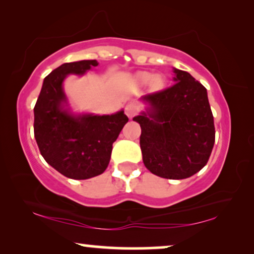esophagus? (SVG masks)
<instances>
[{
    "mask_svg": "<svg viewBox=\"0 0 254 254\" xmlns=\"http://www.w3.org/2000/svg\"><path fill=\"white\" fill-rule=\"evenodd\" d=\"M138 110H140V107H138L136 104L134 103H130V104H127L126 107H125V113H126V116L131 119V118L136 116L138 113Z\"/></svg>",
    "mask_w": 254,
    "mask_h": 254,
    "instance_id": "1",
    "label": "esophagus"
}]
</instances>
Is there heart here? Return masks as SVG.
<instances>
[{
  "instance_id": "heart-1",
  "label": "heart",
  "mask_w": 254,
  "mask_h": 254,
  "mask_svg": "<svg viewBox=\"0 0 254 254\" xmlns=\"http://www.w3.org/2000/svg\"><path fill=\"white\" fill-rule=\"evenodd\" d=\"M135 79H136L137 83H140L142 85L149 84L150 83L151 88L154 89H159L162 86V77L159 75H152L150 72L147 71H141L137 72L136 76H135Z\"/></svg>"
}]
</instances>
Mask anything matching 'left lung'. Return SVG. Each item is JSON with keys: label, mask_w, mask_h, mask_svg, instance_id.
Returning <instances> with one entry per match:
<instances>
[{"label": "left lung", "mask_w": 254, "mask_h": 254, "mask_svg": "<svg viewBox=\"0 0 254 254\" xmlns=\"http://www.w3.org/2000/svg\"><path fill=\"white\" fill-rule=\"evenodd\" d=\"M175 84L143 96L140 124L142 159L149 171L166 179H185L207 164L215 142L207 90L190 72L173 68Z\"/></svg>", "instance_id": "8db88e82"}]
</instances>
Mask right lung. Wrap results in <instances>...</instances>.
Listing matches in <instances>:
<instances>
[{"label": "right lung", "mask_w": 254, "mask_h": 254, "mask_svg": "<svg viewBox=\"0 0 254 254\" xmlns=\"http://www.w3.org/2000/svg\"><path fill=\"white\" fill-rule=\"evenodd\" d=\"M96 60L64 64L44 79L34 106V137L52 168L71 179H89L105 171L112 144L128 123L124 110L114 114L74 113L64 90L69 75L83 76Z\"/></svg>", "instance_id": "1"}]
</instances>
